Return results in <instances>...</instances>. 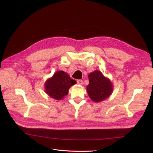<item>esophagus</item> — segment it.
<instances>
[{
  "label": "esophagus",
  "mask_w": 153,
  "mask_h": 153,
  "mask_svg": "<svg viewBox=\"0 0 153 153\" xmlns=\"http://www.w3.org/2000/svg\"><path fill=\"white\" fill-rule=\"evenodd\" d=\"M77 84H79V85H82L83 84V81H82V80H77Z\"/></svg>",
  "instance_id": "esophagus-1"
}]
</instances>
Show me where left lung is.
Listing matches in <instances>:
<instances>
[{
    "instance_id": "8db88e82",
    "label": "left lung",
    "mask_w": 153,
    "mask_h": 153,
    "mask_svg": "<svg viewBox=\"0 0 153 153\" xmlns=\"http://www.w3.org/2000/svg\"><path fill=\"white\" fill-rule=\"evenodd\" d=\"M88 77L89 84L87 86V91L92 101L100 102L110 97L114 85L108 77L104 76L99 70L92 72Z\"/></svg>"
}]
</instances>
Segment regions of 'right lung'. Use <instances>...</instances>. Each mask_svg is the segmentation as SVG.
<instances>
[{"label":"right lung","mask_w":153,"mask_h":153,"mask_svg":"<svg viewBox=\"0 0 153 153\" xmlns=\"http://www.w3.org/2000/svg\"><path fill=\"white\" fill-rule=\"evenodd\" d=\"M76 84L69 75L62 71H56L45 83V92L51 98L60 100L68 94L69 88Z\"/></svg>","instance_id":"add662e5"}]
</instances>
